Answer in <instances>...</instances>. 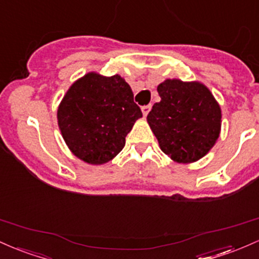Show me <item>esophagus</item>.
<instances>
[{
	"label": "esophagus",
	"mask_w": 259,
	"mask_h": 259,
	"mask_svg": "<svg viewBox=\"0 0 259 259\" xmlns=\"http://www.w3.org/2000/svg\"><path fill=\"white\" fill-rule=\"evenodd\" d=\"M150 109H152V105H145V106L142 107V112H143L144 117H145V116H147L148 114H149Z\"/></svg>",
	"instance_id": "esophagus-1"
}]
</instances>
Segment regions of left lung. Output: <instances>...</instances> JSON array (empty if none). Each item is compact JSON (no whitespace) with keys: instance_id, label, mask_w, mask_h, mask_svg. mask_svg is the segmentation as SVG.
Listing matches in <instances>:
<instances>
[{"instance_id":"8db88e82","label":"left lung","mask_w":259,"mask_h":259,"mask_svg":"<svg viewBox=\"0 0 259 259\" xmlns=\"http://www.w3.org/2000/svg\"><path fill=\"white\" fill-rule=\"evenodd\" d=\"M158 93L161 100L154 104L147 120L160 149L182 164L199 160L219 138V104L199 82L166 79L158 85Z\"/></svg>"}]
</instances>
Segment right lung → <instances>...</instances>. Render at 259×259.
<instances>
[{
	"mask_svg": "<svg viewBox=\"0 0 259 259\" xmlns=\"http://www.w3.org/2000/svg\"><path fill=\"white\" fill-rule=\"evenodd\" d=\"M142 111L121 75L91 72L72 84L57 110L69 150L80 160L105 164L123 149L126 136Z\"/></svg>",
	"mask_w": 259,
	"mask_h": 259,
	"instance_id": "obj_1",
	"label": "right lung"
}]
</instances>
